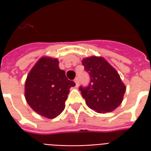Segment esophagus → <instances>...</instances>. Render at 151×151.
Segmentation results:
<instances>
[{
  "mask_svg": "<svg viewBox=\"0 0 151 151\" xmlns=\"http://www.w3.org/2000/svg\"><path fill=\"white\" fill-rule=\"evenodd\" d=\"M74 82H75V84H76V86H77V87H78V85H79L78 78H75V79H74Z\"/></svg>",
  "mask_w": 151,
  "mask_h": 151,
  "instance_id": "esophagus-1",
  "label": "esophagus"
}]
</instances>
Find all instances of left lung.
<instances>
[{
  "label": "left lung",
  "mask_w": 151,
  "mask_h": 151,
  "mask_svg": "<svg viewBox=\"0 0 151 151\" xmlns=\"http://www.w3.org/2000/svg\"><path fill=\"white\" fill-rule=\"evenodd\" d=\"M82 63L91 77L89 86L79 88L86 104L99 113L114 111L122 103L126 91L118 72L102 56L86 57Z\"/></svg>",
  "instance_id": "left-lung-1"
}]
</instances>
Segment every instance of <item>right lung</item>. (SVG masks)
<instances>
[{
  "mask_svg": "<svg viewBox=\"0 0 151 151\" xmlns=\"http://www.w3.org/2000/svg\"><path fill=\"white\" fill-rule=\"evenodd\" d=\"M74 86L59 68L58 59L42 56L27 74L25 98L36 113L53 119L65 109L69 89Z\"/></svg>",
  "mask_w": 151,
  "mask_h": 151,
  "instance_id": "1",
  "label": "right lung"
}]
</instances>
